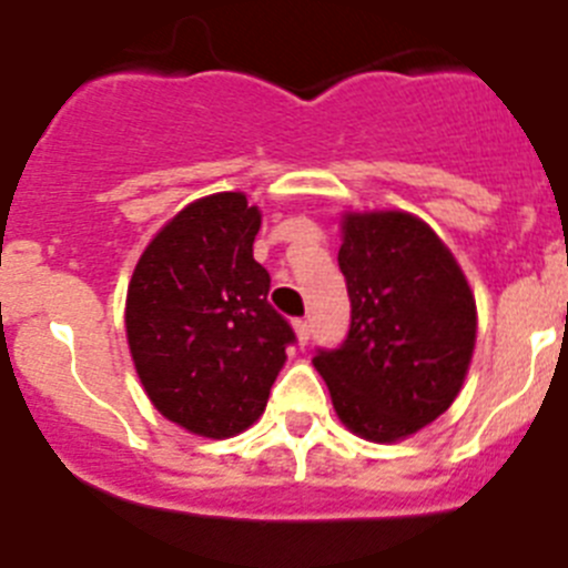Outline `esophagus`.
<instances>
[{
  "label": "esophagus",
  "instance_id": "1",
  "mask_svg": "<svg viewBox=\"0 0 568 568\" xmlns=\"http://www.w3.org/2000/svg\"><path fill=\"white\" fill-rule=\"evenodd\" d=\"M294 331H296V339H300V345H305V342L311 339L308 320H294Z\"/></svg>",
  "mask_w": 568,
  "mask_h": 568
}]
</instances>
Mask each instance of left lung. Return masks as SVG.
Wrapping results in <instances>:
<instances>
[{"label":"left lung","instance_id":"8db88e82","mask_svg":"<svg viewBox=\"0 0 568 568\" xmlns=\"http://www.w3.org/2000/svg\"><path fill=\"white\" fill-rule=\"evenodd\" d=\"M339 272L351 328L314 367L336 416L367 442H398L436 422L467 376L475 296L438 234L407 212L345 214Z\"/></svg>","mask_w":568,"mask_h":568}]
</instances>
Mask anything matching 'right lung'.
Segmentation results:
<instances>
[{
	"instance_id": "right-lung-1",
	"label": "right lung",
	"mask_w": 568,
	"mask_h": 568,
	"mask_svg": "<svg viewBox=\"0 0 568 568\" xmlns=\"http://www.w3.org/2000/svg\"><path fill=\"white\" fill-rule=\"evenodd\" d=\"M260 209L243 192L189 203L138 260L126 288V342L152 405L189 433L252 427L296 336L268 303L254 260Z\"/></svg>"
}]
</instances>
